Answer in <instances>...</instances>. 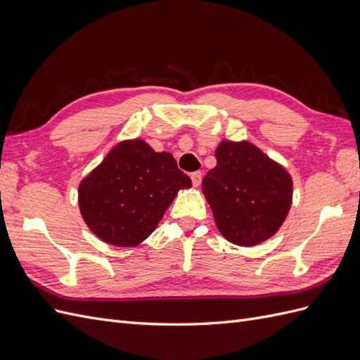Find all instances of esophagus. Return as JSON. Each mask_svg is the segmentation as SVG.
Instances as JSON below:
<instances>
[{
	"label": "esophagus",
	"mask_w": 360,
	"mask_h": 360,
	"mask_svg": "<svg viewBox=\"0 0 360 360\" xmlns=\"http://www.w3.org/2000/svg\"><path fill=\"white\" fill-rule=\"evenodd\" d=\"M191 179H192L193 186H195V188H198L200 184H201V180H202V174H201L200 171H197V172H192V174H191Z\"/></svg>",
	"instance_id": "obj_1"
}]
</instances>
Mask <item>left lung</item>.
Masks as SVG:
<instances>
[{
  "instance_id": "1",
  "label": "left lung",
  "mask_w": 360,
  "mask_h": 360,
  "mask_svg": "<svg viewBox=\"0 0 360 360\" xmlns=\"http://www.w3.org/2000/svg\"><path fill=\"white\" fill-rule=\"evenodd\" d=\"M214 155L217 163L204 177L202 192L221 234L238 246L267 240L291 207L290 174L248 141H222Z\"/></svg>"
}]
</instances>
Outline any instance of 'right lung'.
I'll return each mask as SVG.
<instances>
[{
	"label": "right lung",
	"instance_id": "obj_1",
	"mask_svg": "<svg viewBox=\"0 0 360 360\" xmlns=\"http://www.w3.org/2000/svg\"><path fill=\"white\" fill-rule=\"evenodd\" d=\"M191 186L171 153H156L143 139L123 141L81 181L79 209L103 242L130 248L155 231L177 192Z\"/></svg>",
	"mask_w": 360,
	"mask_h": 360
}]
</instances>
